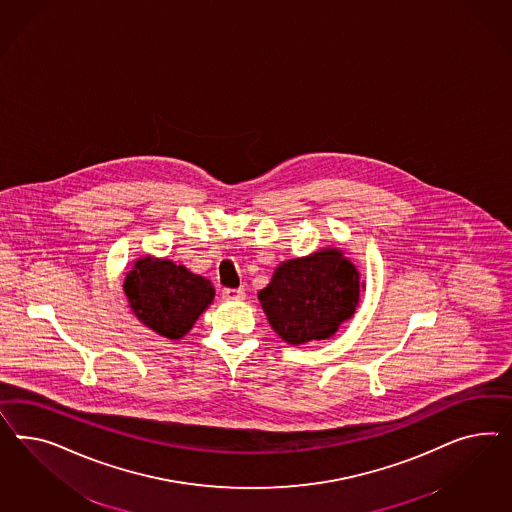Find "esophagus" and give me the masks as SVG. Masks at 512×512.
Returning a JSON list of instances; mask_svg holds the SVG:
<instances>
[{
  "mask_svg": "<svg viewBox=\"0 0 512 512\" xmlns=\"http://www.w3.org/2000/svg\"><path fill=\"white\" fill-rule=\"evenodd\" d=\"M221 296L225 298V300H244L246 298V293H244V289H223L221 291Z\"/></svg>",
  "mask_w": 512,
  "mask_h": 512,
  "instance_id": "esophagus-1",
  "label": "esophagus"
}]
</instances>
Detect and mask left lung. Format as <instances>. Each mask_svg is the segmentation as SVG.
I'll use <instances>...</instances> for the list:
<instances>
[{"mask_svg":"<svg viewBox=\"0 0 512 512\" xmlns=\"http://www.w3.org/2000/svg\"><path fill=\"white\" fill-rule=\"evenodd\" d=\"M355 264L340 249L279 264L259 293L268 323L291 345L330 338L358 304L360 281Z\"/></svg>","mask_w":512,"mask_h":512,"instance_id":"8db88e82","label":"left lung"}]
</instances>
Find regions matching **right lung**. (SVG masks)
<instances>
[{
    "instance_id": "1",
    "label": "right lung",
    "mask_w": 512,
    "mask_h": 512,
    "mask_svg": "<svg viewBox=\"0 0 512 512\" xmlns=\"http://www.w3.org/2000/svg\"><path fill=\"white\" fill-rule=\"evenodd\" d=\"M124 291L131 310L157 334L178 340L214 300L208 279L167 259L144 257L125 276Z\"/></svg>"
}]
</instances>
